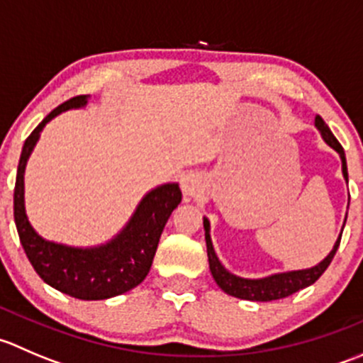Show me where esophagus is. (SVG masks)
Segmentation results:
<instances>
[{
	"mask_svg": "<svg viewBox=\"0 0 363 363\" xmlns=\"http://www.w3.org/2000/svg\"><path fill=\"white\" fill-rule=\"evenodd\" d=\"M181 186H182V191H184L186 196H193L200 191V182L196 181L193 175H184L181 181Z\"/></svg>",
	"mask_w": 363,
	"mask_h": 363,
	"instance_id": "1",
	"label": "esophagus"
}]
</instances>
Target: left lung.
<instances>
[{"label": "left lung", "mask_w": 363, "mask_h": 363, "mask_svg": "<svg viewBox=\"0 0 363 363\" xmlns=\"http://www.w3.org/2000/svg\"><path fill=\"white\" fill-rule=\"evenodd\" d=\"M316 126L318 130L323 135L325 142H327L330 147H334L335 151L340 155L342 160V174L347 181V167H346V156H344L342 145L339 144L337 138L334 137V133L330 131V128L325 124V121L320 116H316ZM203 228H205V242H207V256H208V267H211V272L214 281L218 283V286L221 288L225 294L237 296V298L242 300H252V302H270V300H279L286 298V296L296 294L298 290L311 286L313 283H316L320 279L321 274L328 269L330 262L334 259L335 251H337L340 244V237L335 242L334 250L330 251V255L320 263V265L313 267V269L307 270H296V272H286V274H276V276L265 277V279H242V277H237L233 274H230L228 270H225V267L219 263L218 256H216L214 250H212L211 237H208V221L203 218Z\"/></svg>", "instance_id": "8db88e82"}]
</instances>
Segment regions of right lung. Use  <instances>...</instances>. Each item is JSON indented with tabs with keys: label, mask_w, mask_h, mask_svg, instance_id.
<instances>
[{
	"label": "right lung",
	"mask_w": 363,
	"mask_h": 363,
	"mask_svg": "<svg viewBox=\"0 0 363 363\" xmlns=\"http://www.w3.org/2000/svg\"><path fill=\"white\" fill-rule=\"evenodd\" d=\"M86 96L69 98L54 108L24 142L13 189V218L26 256L40 277L52 288L80 300H104L130 291L140 284L152 265L161 232L172 211L182 199L177 184L152 189L133 214L126 228L111 244L94 250H75L47 242L36 235L24 212V168L42 128L68 108L82 107Z\"/></svg>",
	"instance_id": "obj_1"
}]
</instances>
